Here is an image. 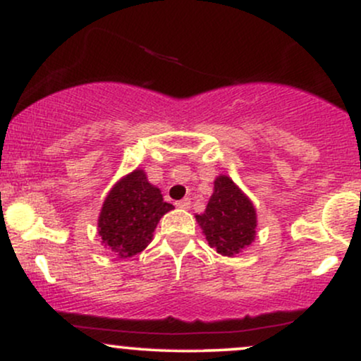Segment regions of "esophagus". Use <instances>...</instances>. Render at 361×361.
<instances>
[{
  "label": "esophagus",
  "instance_id": "1",
  "mask_svg": "<svg viewBox=\"0 0 361 361\" xmlns=\"http://www.w3.org/2000/svg\"><path fill=\"white\" fill-rule=\"evenodd\" d=\"M190 205H192L190 198H183V200H180V202H176V207L181 208V210H188Z\"/></svg>",
  "mask_w": 361,
  "mask_h": 361
}]
</instances>
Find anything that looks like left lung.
Segmentation results:
<instances>
[{
  "mask_svg": "<svg viewBox=\"0 0 361 361\" xmlns=\"http://www.w3.org/2000/svg\"><path fill=\"white\" fill-rule=\"evenodd\" d=\"M195 219L208 245L227 257L249 247L255 238V208L230 176H216L205 212L195 215Z\"/></svg>",
  "mask_w": 361,
  "mask_h": 361,
  "instance_id": "obj_1",
  "label": "left lung"
}]
</instances>
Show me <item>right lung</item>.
Returning <instances> with one entry per match:
<instances>
[{
  "instance_id": "right-lung-1",
  "label": "right lung",
  "mask_w": 361,
  "mask_h": 361,
  "mask_svg": "<svg viewBox=\"0 0 361 361\" xmlns=\"http://www.w3.org/2000/svg\"><path fill=\"white\" fill-rule=\"evenodd\" d=\"M173 208L164 202L159 188L147 181L146 173L134 169L121 178L104 200L97 224L102 244L121 259L133 257L153 240L159 219Z\"/></svg>"
}]
</instances>
